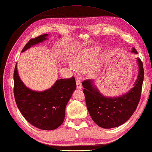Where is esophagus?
<instances>
[{
  "mask_svg": "<svg viewBox=\"0 0 152 152\" xmlns=\"http://www.w3.org/2000/svg\"><path fill=\"white\" fill-rule=\"evenodd\" d=\"M76 84H77V88L78 89V90H80L81 88H82V84H81L80 81L79 80H76Z\"/></svg>",
  "mask_w": 152,
  "mask_h": 152,
  "instance_id": "1",
  "label": "esophagus"
}]
</instances>
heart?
I'll return each instance as SVG.
<instances>
[{
	"mask_svg": "<svg viewBox=\"0 0 152 152\" xmlns=\"http://www.w3.org/2000/svg\"><path fill=\"white\" fill-rule=\"evenodd\" d=\"M97 47H91L79 51L71 59L72 64L77 69H83L87 68L99 53Z\"/></svg>",
	"mask_w": 152,
	"mask_h": 152,
	"instance_id": "heart-1",
	"label": "heart"
}]
</instances>
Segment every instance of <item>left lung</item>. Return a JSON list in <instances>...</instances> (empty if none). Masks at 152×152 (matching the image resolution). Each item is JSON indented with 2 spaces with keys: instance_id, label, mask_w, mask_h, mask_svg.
Here are the masks:
<instances>
[{
  "instance_id": "obj_1",
  "label": "left lung",
  "mask_w": 152,
  "mask_h": 152,
  "mask_svg": "<svg viewBox=\"0 0 152 152\" xmlns=\"http://www.w3.org/2000/svg\"><path fill=\"white\" fill-rule=\"evenodd\" d=\"M132 53L137 51L132 48ZM139 66L137 79L134 86L126 93L119 97H106L97 88L94 80L83 83L87 108L91 119L99 126L110 129L125 123L134 113L140 101L144 79L142 62L136 58Z\"/></svg>"
}]
</instances>
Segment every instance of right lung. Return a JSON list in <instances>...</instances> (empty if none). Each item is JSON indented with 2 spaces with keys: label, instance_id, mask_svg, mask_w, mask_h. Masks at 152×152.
<instances>
[{
  "label": "right lung",
  "instance_id": "1",
  "mask_svg": "<svg viewBox=\"0 0 152 152\" xmlns=\"http://www.w3.org/2000/svg\"><path fill=\"white\" fill-rule=\"evenodd\" d=\"M48 34L31 39L22 52L48 39ZM14 96L18 108L28 122L44 130H53L63 123L65 110L73 92L76 90L75 79L57 80L52 86L44 91L28 88L20 79L17 64L14 71Z\"/></svg>",
  "mask_w": 152,
  "mask_h": 152
}]
</instances>
